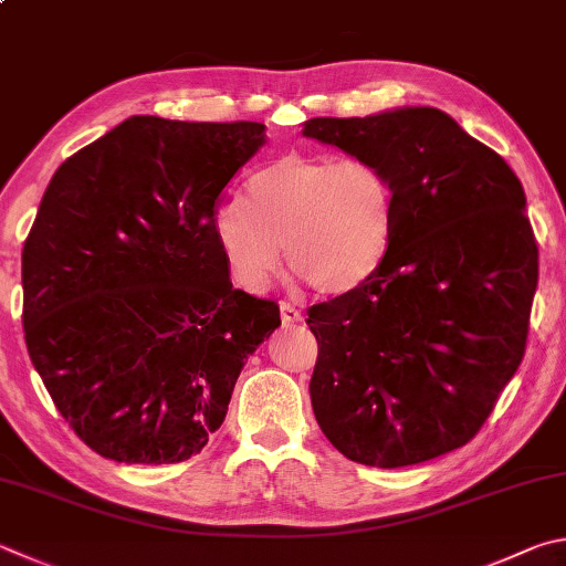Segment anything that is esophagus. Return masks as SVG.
Instances as JSON below:
<instances>
[{
	"label": "esophagus",
	"instance_id": "34e87169",
	"mask_svg": "<svg viewBox=\"0 0 566 566\" xmlns=\"http://www.w3.org/2000/svg\"><path fill=\"white\" fill-rule=\"evenodd\" d=\"M280 312H282V322H284L286 326L302 322V312L296 310V306L290 304V302H282V304H280Z\"/></svg>",
	"mask_w": 566,
	"mask_h": 566
}]
</instances>
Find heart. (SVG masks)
<instances>
[{
    "instance_id": "1",
    "label": "heart",
    "mask_w": 566,
    "mask_h": 566,
    "mask_svg": "<svg viewBox=\"0 0 566 566\" xmlns=\"http://www.w3.org/2000/svg\"><path fill=\"white\" fill-rule=\"evenodd\" d=\"M212 232L230 274L262 292L284 256L316 292L344 294L381 270L396 234V185L361 156L286 153L266 163L242 198L224 200Z\"/></svg>"
}]
</instances>
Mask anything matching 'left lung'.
I'll return each mask as SVG.
<instances>
[{
    "label": "left lung",
    "instance_id": "8db88e82",
    "mask_svg": "<svg viewBox=\"0 0 566 566\" xmlns=\"http://www.w3.org/2000/svg\"><path fill=\"white\" fill-rule=\"evenodd\" d=\"M304 136L376 160L396 185L381 270L306 312L318 426L371 468L450 453L478 436L525 356L539 252L522 182L438 108L312 118Z\"/></svg>",
    "mask_w": 566,
    "mask_h": 566
}]
</instances>
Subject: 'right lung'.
Instances as JSON below:
<instances>
[{
  "instance_id": "obj_1",
  "label": "right lung",
  "mask_w": 566,
  "mask_h": 566,
  "mask_svg": "<svg viewBox=\"0 0 566 566\" xmlns=\"http://www.w3.org/2000/svg\"><path fill=\"white\" fill-rule=\"evenodd\" d=\"M264 123L133 116L61 163L22 250L24 338L69 428L128 465L200 453L280 304L212 232Z\"/></svg>"
}]
</instances>
